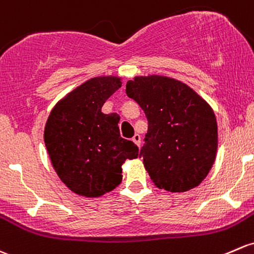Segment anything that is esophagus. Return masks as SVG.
Segmentation results:
<instances>
[{
  "mask_svg": "<svg viewBox=\"0 0 254 254\" xmlns=\"http://www.w3.org/2000/svg\"><path fill=\"white\" fill-rule=\"evenodd\" d=\"M132 141L136 143L137 146L141 145V136L138 134H135L134 136H132Z\"/></svg>",
  "mask_w": 254,
  "mask_h": 254,
  "instance_id": "esophagus-1",
  "label": "esophagus"
}]
</instances>
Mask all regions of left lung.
Segmentation results:
<instances>
[{
    "label": "left lung",
    "mask_w": 254,
    "mask_h": 254,
    "mask_svg": "<svg viewBox=\"0 0 254 254\" xmlns=\"http://www.w3.org/2000/svg\"><path fill=\"white\" fill-rule=\"evenodd\" d=\"M127 95L148 120L140 152L151 180L158 189L185 192L209 173L218 148L214 112L191 87L167 76H136Z\"/></svg>",
    "instance_id": "1"
}]
</instances>
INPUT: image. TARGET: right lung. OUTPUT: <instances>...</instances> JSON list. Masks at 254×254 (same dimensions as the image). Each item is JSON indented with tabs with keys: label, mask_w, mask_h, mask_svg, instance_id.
Listing matches in <instances>:
<instances>
[{
	"label": "right lung",
	"mask_w": 254,
	"mask_h": 254,
	"mask_svg": "<svg viewBox=\"0 0 254 254\" xmlns=\"http://www.w3.org/2000/svg\"><path fill=\"white\" fill-rule=\"evenodd\" d=\"M118 76L87 80L51 111L44 140L56 173L66 188L100 197L122 183V164L137 158L138 147L119 132V118L102 106L119 87Z\"/></svg>",
	"instance_id": "obj_1"
}]
</instances>
